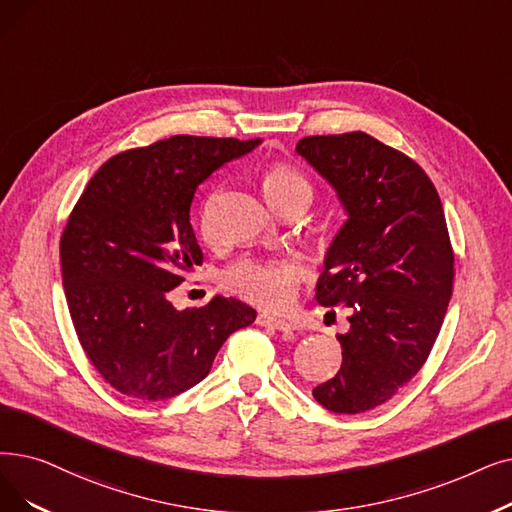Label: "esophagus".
<instances>
[{"label": "esophagus", "instance_id": "34e87169", "mask_svg": "<svg viewBox=\"0 0 512 512\" xmlns=\"http://www.w3.org/2000/svg\"><path fill=\"white\" fill-rule=\"evenodd\" d=\"M257 324L259 326H268V328H276V330H282V332H288V330H295L297 328L293 322L282 320V318H274L270 314H259L257 316Z\"/></svg>", "mask_w": 512, "mask_h": 512}]
</instances>
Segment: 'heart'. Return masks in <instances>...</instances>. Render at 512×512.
I'll return each mask as SVG.
<instances>
[{
  "label": "heart",
  "mask_w": 512,
  "mask_h": 512,
  "mask_svg": "<svg viewBox=\"0 0 512 512\" xmlns=\"http://www.w3.org/2000/svg\"><path fill=\"white\" fill-rule=\"evenodd\" d=\"M261 184L268 201L278 211H286L295 203H309L311 194H314L307 177L286 163H272L265 167L261 173ZM215 201L217 192H211L205 198L201 217H198L201 232L209 240L213 238ZM303 276V265L291 257H242L224 270V274H221V284L226 286V291L259 307L282 311L293 305Z\"/></svg>",
  "instance_id": "obj_1"
}]
</instances>
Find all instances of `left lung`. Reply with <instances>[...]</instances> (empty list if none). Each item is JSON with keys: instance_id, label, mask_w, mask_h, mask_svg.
Returning <instances> with one entry per match:
<instances>
[{"instance_id": "obj_1", "label": "left lung", "mask_w": 512, "mask_h": 512, "mask_svg": "<svg viewBox=\"0 0 512 512\" xmlns=\"http://www.w3.org/2000/svg\"><path fill=\"white\" fill-rule=\"evenodd\" d=\"M297 152L335 186L349 213L316 286L345 305L341 370L314 389L337 414L385 404L427 362L454 284V249L439 194L408 154L364 131L309 136Z\"/></svg>"}]
</instances>
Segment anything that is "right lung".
<instances>
[{"label":"right lung","mask_w":512,"mask_h":512,"mask_svg":"<svg viewBox=\"0 0 512 512\" xmlns=\"http://www.w3.org/2000/svg\"><path fill=\"white\" fill-rule=\"evenodd\" d=\"M257 140L173 136L110 157L87 182L60 236L77 339L102 379L159 402L211 370L219 347L257 311L217 295L177 311L167 293L203 263L190 226L198 184Z\"/></svg>","instance_id":"1"}]
</instances>
